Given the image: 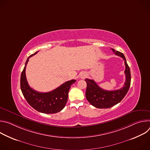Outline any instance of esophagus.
Masks as SVG:
<instances>
[{"label": "esophagus", "instance_id": "34e87169", "mask_svg": "<svg viewBox=\"0 0 150 150\" xmlns=\"http://www.w3.org/2000/svg\"><path fill=\"white\" fill-rule=\"evenodd\" d=\"M86 75H86V74H85V72H82V73L81 74V78L83 79V78H84L85 76H86Z\"/></svg>", "mask_w": 150, "mask_h": 150}]
</instances>
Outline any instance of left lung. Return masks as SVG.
<instances>
[{
  "label": "left lung",
  "mask_w": 150,
  "mask_h": 150,
  "mask_svg": "<svg viewBox=\"0 0 150 150\" xmlns=\"http://www.w3.org/2000/svg\"><path fill=\"white\" fill-rule=\"evenodd\" d=\"M112 50L115 54L120 56L125 61L126 81L124 86L120 89L107 91L100 88L94 80L87 78L85 79L87 82V90L85 93L86 98L91 105L98 109H108L120 102L130 87L131 80V71L125 57L120 52L116 51L113 49H112Z\"/></svg>",
  "instance_id": "obj_1"
}]
</instances>
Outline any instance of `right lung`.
<instances>
[{"instance_id": "right-lung-1", "label": "right lung", "mask_w": 150, "mask_h": 150, "mask_svg": "<svg viewBox=\"0 0 150 150\" xmlns=\"http://www.w3.org/2000/svg\"><path fill=\"white\" fill-rule=\"evenodd\" d=\"M38 52L30 56L25 62L21 75V89L28 103L35 110L46 114L56 113L65 108L68 101L69 90L76 80L67 81L58 88L48 93H40L31 88L26 78L25 69L30 57Z\"/></svg>"}]
</instances>
